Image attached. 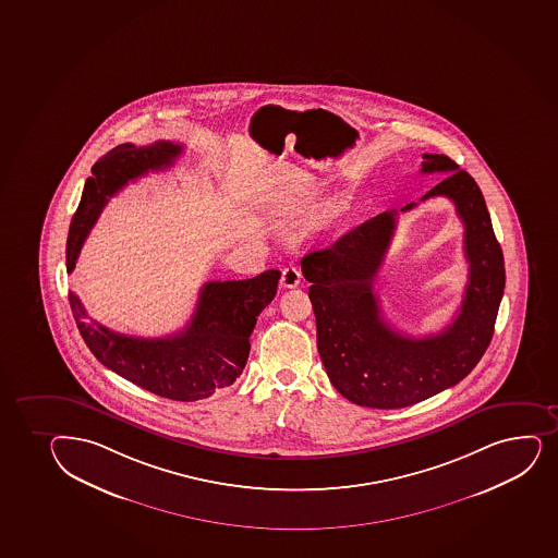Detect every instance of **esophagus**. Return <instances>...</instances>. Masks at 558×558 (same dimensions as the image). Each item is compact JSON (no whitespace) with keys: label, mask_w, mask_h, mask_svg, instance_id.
Wrapping results in <instances>:
<instances>
[{"label":"esophagus","mask_w":558,"mask_h":558,"mask_svg":"<svg viewBox=\"0 0 558 558\" xmlns=\"http://www.w3.org/2000/svg\"><path fill=\"white\" fill-rule=\"evenodd\" d=\"M300 280H302V272H300L294 265H289L282 270V288H296Z\"/></svg>","instance_id":"obj_1"}]
</instances>
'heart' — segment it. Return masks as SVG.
<instances>
[{
  "label": "heart",
  "mask_w": 558,
  "mask_h": 558,
  "mask_svg": "<svg viewBox=\"0 0 558 558\" xmlns=\"http://www.w3.org/2000/svg\"><path fill=\"white\" fill-rule=\"evenodd\" d=\"M300 203H302V206H304V208H310V210H312L313 206H315V201H313L312 197H302L300 198Z\"/></svg>",
  "instance_id": "b5f03b06"
}]
</instances>
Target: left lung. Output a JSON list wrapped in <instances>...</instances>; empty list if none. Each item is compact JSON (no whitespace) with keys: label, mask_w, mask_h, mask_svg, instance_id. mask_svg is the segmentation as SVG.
<instances>
[{"label":"left lung","mask_w":558,"mask_h":558,"mask_svg":"<svg viewBox=\"0 0 558 558\" xmlns=\"http://www.w3.org/2000/svg\"><path fill=\"white\" fill-rule=\"evenodd\" d=\"M422 158V173L446 177L420 201L450 198L464 225L466 291L448 328L416 339L384 320L374 278L395 234L396 210L372 217L300 262L312 282L307 294L326 374L347 400L363 408H409L466 378L490 344L504 299V252L480 186L446 155ZM414 206L409 203L402 211Z\"/></svg>","instance_id":"1"}]
</instances>
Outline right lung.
<instances>
[{"mask_svg":"<svg viewBox=\"0 0 558 558\" xmlns=\"http://www.w3.org/2000/svg\"><path fill=\"white\" fill-rule=\"evenodd\" d=\"M182 145L155 142L118 145L97 160L70 225L66 269L72 272L86 235L112 197L131 180L171 168ZM280 270H265L251 280L204 283L186 328L160 339L123 336L86 315L77 294H68L73 318L92 354L121 378L155 395L197 402L240 378L251 352V333L259 313L275 299Z\"/></svg>","mask_w":558,"mask_h":558,"instance_id":"right-lung-1","label":"right lung"}]
</instances>
